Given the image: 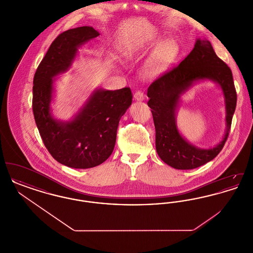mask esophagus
I'll list each match as a JSON object with an SVG mask.
<instances>
[{
	"mask_svg": "<svg viewBox=\"0 0 253 253\" xmlns=\"http://www.w3.org/2000/svg\"><path fill=\"white\" fill-rule=\"evenodd\" d=\"M133 97L136 101H142L144 99V94L141 91H136L133 95Z\"/></svg>",
	"mask_w": 253,
	"mask_h": 253,
	"instance_id": "obj_1",
	"label": "esophagus"
}]
</instances>
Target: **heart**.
<instances>
[{"label": "heart", "mask_w": 253, "mask_h": 253, "mask_svg": "<svg viewBox=\"0 0 253 253\" xmlns=\"http://www.w3.org/2000/svg\"><path fill=\"white\" fill-rule=\"evenodd\" d=\"M159 42V38H155L151 42L150 45L153 46ZM142 51L141 46L132 45L126 49L124 55L126 58L132 59L136 57ZM178 45L173 40H165L159 43L155 50L151 53L149 58L142 66L141 74L147 79H154L167 71L178 55Z\"/></svg>", "instance_id": "1"}]
</instances>
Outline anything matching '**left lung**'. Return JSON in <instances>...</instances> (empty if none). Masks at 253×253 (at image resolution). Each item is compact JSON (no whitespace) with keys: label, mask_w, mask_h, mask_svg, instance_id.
Returning a JSON list of instances; mask_svg holds the SVG:
<instances>
[{"label":"left lung","mask_w":253,"mask_h":253,"mask_svg":"<svg viewBox=\"0 0 253 253\" xmlns=\"http://www.w3.org/2000/svg\"><path fill=\"white\" fill-rule=\"evenodd\" d=\"M205 80L216 83L225 100L226 131L222 140L212 148H200L190 144L180 134L176 124L180 96L193 84ZM147 96L156 127L157 155L167 165L177 169L198 168L221 152L229 136L237 95L231 70L217 57L210 41L197 39L192 52L178 66L150 85Z\"/></svg>","instance_id":"8db88e82"}]
</instances>
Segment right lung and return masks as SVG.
<instances>
[{
    "label": "right lung",
    "mask_w": 253,
    "mask_h": 253,
    "mask_svg": "<svg viewBox=\"0 0 253 253\" xmlns=\"http://www.w3.org/2000/svg\"><path fill=\"white\" fill-rule=\"evenodd\" d=\"M99 33L92 26L69 29L55 39L38 66L33 81V113L37 127L51 156L75 169L100 165L116 144L121 118L132 104L131 89L96 88L69 121L54 118L51 103L56 77L67 72L79 48Z\"/></svg>",
    "instance_id": "add662e5"
}]
</instances>
